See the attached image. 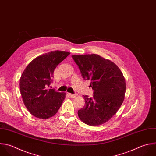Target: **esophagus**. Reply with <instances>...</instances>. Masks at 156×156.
<instances>
[{
    "instance_id": "1",
    "label": "esophagus",
    "mask_w": 156,
    "mask_h": 156,
    "mask_svg": "<svg viewBox=\"0 0 156 156\" xmlns=\"http://www.w3.org/2000/svg\"><path fill=\"white\" fill-rule=\"evenodd\" d=\"M68 94L71 98H75V97L76 96V94H71V93H68Z\"/></svg>"
}]
</instances>
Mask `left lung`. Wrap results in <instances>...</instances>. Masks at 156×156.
Here are the masks:
<instances>
[{
	"label": "left lung",
	"mask_w": 156,
	"mask_h": 156,
	"mask_svg": "<svg viewBox=\"0 0 156 156\" xmlns=\"http://www.w3.org/2000/svg\"><path fill=\"white\" fill-rule=\"evenodd\" d=\"M83 79L90 80L93 97L83 95L85 106L78 110L79 118L90 126L109 120L124 99L126 82L119 68L113 62L97 54L73 55Z\"/></svg>",
	"instance_id": "obj_1"
}]
</instances>
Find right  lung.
<instances>
[{
	"label": "right lung",
	"instance_id": "add662e5",
	"mask_svg": "<svg viewBox=\"0 0 156 156\" xmlns=\"http://www.w3.org/2000/svg\"><path fill=\"white\" fill-rule=\"evenodd\" d=\"M69 54L61 51L43 54L34 59L24 71L20 79L21 94L26 108L34 116L48 119L61 107L66 93L49 87L57 66Z\"/></svg>",
	"mask_w": 156,
	"mask_h": 156
}]
</instances>
